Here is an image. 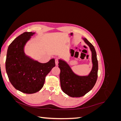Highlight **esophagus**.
Segmentation results:
<instances>
[{
	"label": "esophagus",
	"mask_w": 121,
	"mask_h": 121,
	"mask_svg": "<svg viewBox=\"0 0 121 121\" xmlns=\"http://www.w3.org/2000/svg\"><path fill=\"white\" fill-rule=\"evenodd\" d=\"M55 62H56V65H57L58 64V60L57 59V58H56V59L55 60Z\"/></svg>",
	"instance_id": "34e87169"
}]
</instances>
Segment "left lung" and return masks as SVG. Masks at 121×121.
I'll return each instance as SVG.
<instances>
[{
	"mask_svg": "<svg viewBox=\"0 0 121 121\" xmlns=\"http://www.w3.org/2000/svg\"><path fill=\"white\" fill-rule=\"evenodd\" d=\"M83 40L89 46L92 52L93 67L88 75H77L66 62L59 60L58 67L60 69V78L61 89L64 93L72 97H80L85 95L93 88L97 79L98 66L95 49L86 38H83Z\"/></svg>",
	"mask_w": 121,
	"mask_h": 121,
	"instance_id": "1",
	"label": "left lung"
}]
</instances>
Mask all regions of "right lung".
Segmentation results:
<instances>
[{
	"mask_svg": "<svg viewBox=\"0 0 121 121\" xmlns=\"http://www.w3.org/2000/svg\"><path fill=\"white\" fill-rule=\"evenodd\" d=\"M35 33L24 32L8 47L5 69L9 80L17 90L32 94L41 89L46 75L56 66L54 58L42 64L26 56L24 46Z\"/></svg>",
	"mask_w": 121,
	"mask_h": 121,
	"instance_id": "right-lung-1",
	"label": "right lung"
}]
</instances>
